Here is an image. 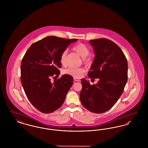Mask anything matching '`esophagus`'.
Masks as SVG:
<instances>
[{
	"instance_id": "1",
	"label": "esophagus",
	"mask_w": 148,
	"mask_h": 148,
	"mask_svg": "<svg viewBox=\"0 0 148 148\" xmlns=\"http://www.w3.org/2000/svg\"><path fill=\"white\" fill-rule=\"evenodd\" d=\"M74 80L76 82H80V79L79 78H77V77H74Z\"/></svg>"
}]
</instances>
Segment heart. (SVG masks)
Listing matches in <instances>:
<instances>
[{"mask_svg": "<svg viewBox=\"0 0 148 148\" xmlns=\"http://www.w3.org/2000/svg\"><path fill=\"white\" fill-rule=\"evenodd\" d=\"M73 49L74 50L77 54L83 58L84 61L86 63H89L90 62V58L88 56L89 54L90 50L88 47L85 45L83 43H79L76 44L73 47ZM67 51L66 50L64 51L62 53L60 58V63L63 65L65 64V59L66 56ZM85 69L82 68H73L70 67L63 71L64 74H66L71 75V77H82L84 74Z\"/></svg>", "mask_w": 148, "mask_h": 148, "instance_id": "heart-1", "label": "heart"}]
</instances>
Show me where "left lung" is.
<instances>
[{"mask_svg": "<svg viewBox=\"0 0 148 148\" xmlns=\"http://www.w3.org/2000/svg\"><path fill=\"white\" fill-rule=\"evenodd\" d=\"M89 42L95 56L88 75L99 80L90 85L82 79L80 99L85 108L100 114L111 109L123 92L127 80V62L123 51L112 41L100 38Z\"/></svg>", "mask_w": 148, "mask_h": 148, "instance_id": "1", "label": "left lung"}]
</instances>
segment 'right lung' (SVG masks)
<instances>
[{"instance_id": "right-lung-1", "label": "right lung", "mask_w": 148, "mask_h": 148, "mask_svg": "<svg viewBox=\"0 0 148 148\" xmlns=\"http://www.w3.org/2000/svg\"><path fill=\"white\" fill-rule=\"evenodd\" d=\"M67 39L49 36L32 44L21 60V84L31 104L43 113H51L63 105L73 84V78L65 74L58 77L62 67L60 56L71 42Z\"/></svg>"}]
</instances>
